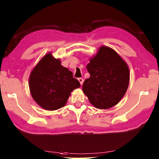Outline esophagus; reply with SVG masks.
Wrapping results in <instances>:
<instances>
[{"instance_id": "esophagus-1", "label": "esophagus", "mask_w": 159, "mask_h": 159, "mask_svg": "<svg viewBox=\"0 0 159 159\" xmlns=\"http://www.w3.org/2000/svg\"><path fill=\"white\" fill-rule=\"evenodd\" d=\"M79 81L80 82V85H83V79H82V78H79Z\"/></svg>"}]
</instances>
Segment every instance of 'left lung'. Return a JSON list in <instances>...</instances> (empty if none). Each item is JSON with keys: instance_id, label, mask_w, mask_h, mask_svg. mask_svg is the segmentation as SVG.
<instances>
[{"instance_id": "8db88e82", "label": "left lung", "mask_w": 159, "mask_h": 159, "mask_svg": "<svg viewBox=\"0 0 159 159\" xmlns=\"http://www.w3.org/2000/svg\"><path fill=\"white\" fill-rule=\"evenodd\" d=\"M87 70L90 74L83 85V91L94 107L108 109L117 104L127 90L129 67L116 51L101 47L89 60Z\"/></svg>"}]
</instances>
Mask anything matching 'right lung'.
Returning a JSON list of instances; mask_svg holds the SVG:
<instances>
[{"label":"right lung","mask_w":159,"mask_h":159,"mask_svg":"<svg viewBox=\"0 0 159 159\" xmlns=\"http://www.w3.org/2000/svg\"><path fill=\"white\" fill-rule=\"evenodd\" d=\"M80 87L73 73L61 65L51 53L42 57L29 78L30 94L37 104L47 111L65 106L74 89Z\"/></svg>","instance_id":"1"}]
</instances>
